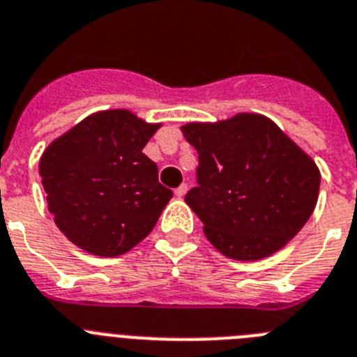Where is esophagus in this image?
Instances as JSON below:
<instances>
[{"label":"esophagus","instance_id":"34e87169","mask_svg":"<svg viewBox=\"0 0 357 357\" xmlns=\"http://www.w3.org/2000/svg\"><path fill=\"white\" fill-rule=\"evenodd\" d=\"M187 192H188V187H187V185H185V183H183V185H179V187L176 188L174 194H176V197H183V196H185V194H187Z\"/></svg>","mask_w":357,"mask_h":357}]
</instances>
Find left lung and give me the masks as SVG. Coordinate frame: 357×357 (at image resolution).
Instances as JSON below:
<instances>
[{
  "label": "left lung",
  "instance_id": "left-lung-1",
  "mask_svg": "<svg viewBox=\"0 0 357 357\" xmlns=\"http://www.w3.org/2000/svg\"><path fill=\"white\" fill-rule=\"evenodd\" d=\"M181 131L199 154V187L185 203L217 252L244 262L266 259L309 221L320 170L268 116L238 113L185 123Z\"/></svg>",
  "mask_w": 357,
  "mask_h": 357
}]
</instances>
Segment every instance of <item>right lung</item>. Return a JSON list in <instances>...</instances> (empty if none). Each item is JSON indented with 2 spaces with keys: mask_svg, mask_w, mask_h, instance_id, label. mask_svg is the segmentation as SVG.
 Returning <instances> with one entry per match:
<instances>
[{
  "mask_svg": "<svg viewBox=\"0 0 357 357\" xmlns=\"http://www.w3.org/2000/svg\"><path fill=\"white\" fill-rule=\"evenodd\" d=\"M160 126L129 109L98 111L45 149L39 176L48 210L80 250L119 257L151 234L172 197L142 153Z\"/></svg>",
  "mask_w": 357,
  "mask_h": 357,
  "instance_id": "1",
  "label": "right lung"
}]
</instances>
